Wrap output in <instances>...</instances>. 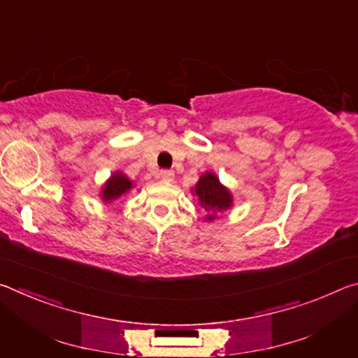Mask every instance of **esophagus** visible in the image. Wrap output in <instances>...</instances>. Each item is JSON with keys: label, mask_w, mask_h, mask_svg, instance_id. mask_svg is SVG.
<instances>
[{"label": "esophagus", "mask_w": 358, "mask_h": 358, "mask_svg": "<svg viewBox=\"0 0 358 358\" xmlns=\"http://www.w3.org/2000/svg\"><path fill=\"white\" fill-rule=\"evenodd\" d=\"M159 177H161V180H164V181H172L173 180V172L172 171H161Z\"/></svg>", "instance_id": "esophagus-1"}]
</instances>
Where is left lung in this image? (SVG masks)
<instances>
[{
	"label": "left lung",
	"mask_w": 358,
	"mask_h": 358,
	"mask_svg": "<svg viewBox=\"0 0 358 358\" xmlns=\"http://www.w3.org/2000/svg\"><path fill=\"white\" fill-rule=\"evenodd\" d=\"M192 194L197 197L202 210L207 211V216H205L207 221H215L216 215L229 210L234 202L232 194L226 186L221 185L220 178L213 172L203 173L199 178Z\"/></svg>",
	"instance_id": "8db88e82"
}]
</instances>
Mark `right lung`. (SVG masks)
Returning a JSON list of instances; mask_svg holds the SVG:
<instances>
[{
  "instance_id": "obj_1",
  "label": "right lung",
  "mask_w": 358,
  "mask_h": 358,
  "mask_svg": "<svg viewBox=\"0 0 358 358\" xmlns=\"http://www.w3.org/2000/svg\"><path fill=\"white\" fill-rule=\"evenodd\" d=\"M134 183L123 175L121 172H115L110 178L106 181V185L102 186V191H101V197L102 201L106 203H110L113 201H117L121 196H124V194H128Z\"/></svg>"
}]
</instances>
